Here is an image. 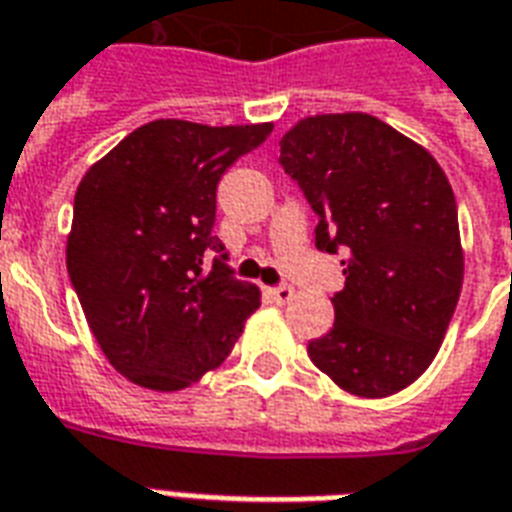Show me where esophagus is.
Masks as SVG:
<instances>
[{
  "label": "esophagus",
  "mask_w": 512,
  "mask_h": 512,
  "mask_svg": "<svg viewBox=\"0 0 512 512\" xmlns=\"http://www.w3.org/2000/svg\"><path fill=\"white\" fill-rule=\"evenodd\" d=\"M270 297H272V302H278V305H286V302H291V297H294V288L286 286V283H280V286L270 288Z\"/></svg>",
  "instance_id": "obj_1"
}]
</instances>
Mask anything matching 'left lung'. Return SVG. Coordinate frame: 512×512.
<instances>
[{
    "label": "left lung",
    "instance_id": "obj_1",
    "mask_svg": "<svg viewBox=\"0 0 512 512\" xmlns=\"http://www.w3.org/2000/svg\"><path fill=\"white\" fill-rule=\"evenodd\" d=\"M280 164L318 215V251H343L334 326L310 361L348 394L391 397L432 364L464 280L453 188L418 142L367 113L302 118Z\"/></svg>",
    "mask_w": 512,
    "mask_h": 512
}]
</instances>
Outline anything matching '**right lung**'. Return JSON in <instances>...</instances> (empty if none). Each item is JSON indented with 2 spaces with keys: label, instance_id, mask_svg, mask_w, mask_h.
<instances>
[{
  "label": "right lung",
  "instance_id": "right-lung-1",
  "mask_svg": "<svg viewBox=\"0 0 512 512\" xmlns=\"http://www.w3.org/2000/svg\"><path fill=\"white\" fill-rule=\"evenodd\" d=\"M272 124L159 118L134 129L75 191L67 272L96 343L124 378L180 391L232 353L259 288L213 234L215 188Z\"/></svg>",
  "mask_w": 512,
  "mask_h": 512
}]
</instances>
